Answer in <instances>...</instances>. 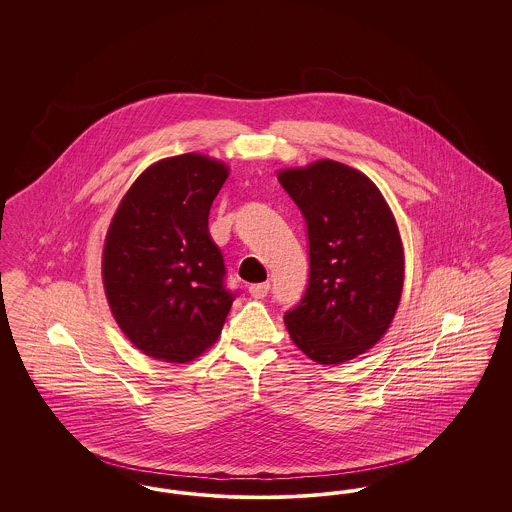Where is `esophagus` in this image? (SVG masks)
<instances>
[{"label":"esophagus","mask_w":512,"mask_h":512,"mask_svg":"<svg viewBox=\"0 0 512 512\" xmlns=\"http://www.w3.org/2000/svg\"><path fill=\"white\" fill-rule=\"evenodd\" d=\"M268 290H270L268 282H263V284H253V286H249V293H251V297H255V299H263V297H267Z\"/></svg>","instance_id":"34e87169"}]
</instances>
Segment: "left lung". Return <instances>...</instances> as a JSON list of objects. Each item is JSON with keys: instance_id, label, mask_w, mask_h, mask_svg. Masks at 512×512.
<instances>
[{"instance_id": "1", "label": "left lung", "mask_w": 512, "mask_h": 512, "mask_svg": "<svg viewBox=\"0 0 512 512\" xmlns=\"http://www.w3.org/2000/svg\"><path fill=\"white\" fill-rule=\"evenodd\" d=\"M307 222L309 284L284 315L293 343L318 365L365 353L390 328L405 259L386 199L363 172L322 159L278 172Z\"/></svg>"}]
</instances>
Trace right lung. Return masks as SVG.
Returning <instances> with one entry per match:
<instances>
[{
	"instance_id": "right-lung-1",
	"label": "right lung",
	"mask_w": 512,
	"mask_h": 512,
	"mask_svg": "<svg viewBox=\"0 0 512 512\" xmlns=\"http://www.w3.org/2000/svg\"><path fill=\"white\" fill-rule=\"evenodd\" d=\"M228 167L199 153L153 163L111 220L101 274L124 336L149 357L188 363L219 340L238 292L209 234Z\"/></svg>"
}]
</instances>
